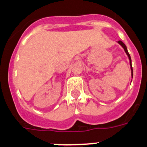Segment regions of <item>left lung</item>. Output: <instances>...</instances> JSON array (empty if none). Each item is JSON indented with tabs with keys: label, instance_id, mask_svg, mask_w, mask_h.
<instances>
[{
	"label": "left lung",
	"instance_id": "8db88e82",
	"mask_svg": "<svg viewBox=\"0 0 147 147\" xmlns=\"http://www.w3.org/2000/svg\"><path fill=\"white\" fill-rule=\"evenodd\" d=\"M119 44H120L121 45L122 47L124 48V51H125V52H126V54H127V56H128V57H129V63H130V66H131V71H132V76H133V73H132V62H131V57H130V55H129V53H128V51H127V46H126L125 45V44L124 43V42H121V40H119Z\"/></svg>",
	"mask_w": 147,
	"mask_h": 147
}]
</instances>
